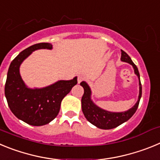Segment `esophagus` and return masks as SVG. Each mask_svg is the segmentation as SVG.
<instances>
[{"mask_svg":"<svg viewBox=\"0 0 160 160\" xmlns=\"http://www.w3.org/2000/svg\"><path fill=\"white\" fill-rule=\"evenodd\" d=\"M85 79V77L83 75H79L78 77V82L80 83L81 82H82L83 80Z\"/></svg>","mask_w":160,"mask_h":160,"instance_id":"34e87169","label":"esophagus"}]
</instances>
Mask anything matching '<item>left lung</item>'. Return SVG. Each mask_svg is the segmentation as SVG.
<instances>
[{
	"label": "left lung",
	"mask_w": 160,
	"mask_h": 160,
	"mask_svg": "<svg viewBox=\"0 0 160 160\" xmlns=\"http://www.w3.org/2000/svg\"><path fill=\"white\" fill-rule=\"evenodd\" d=\"M121 60L125 62H128L134 67L135 73L138 76L139 79V95H138V99L132 108H131L129 111H125V112L120 113H114L109 112V111H104L102 109L94 105L93 102L90 99V94L91 91L88 85L85 82H82L80 83L82 87L84 88V94L82 98V112L84 114L85 117L88 120L90 123L96 126L97 128L100 129L109 130L113 129L114 128H117L119 125H121L123 122H127L128 119L133 116L135 111H137V108L139 104L141 96H142V85L140 82V76L138 73V68L135 66V63L133 62L131 58L128 53L122 50V56H121Z\"/></svg>",
	"instance_id": "left-lung-1"
}]
</instances>
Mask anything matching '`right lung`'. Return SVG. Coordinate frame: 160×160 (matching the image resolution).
<instances>
[{"mask_svg":"<svg viewBox=\"0 0 160 160\" xmlns=\"http://www.w3.org/2000/svg\"><path fill=\"white\" fill-rule=\"evenodd\" d=\"M52 49L49 43H38L24 49L12 61L5 85V94L11 111L19 119L32 126H43L54 119L60 111L63 98L77 84V78L42 89L25 87L19 73L21 63L32 51Z\"/></svg>","mask_w":160,"mask_h":160,"instance_id":"add662e5","label":"right lung"}]
</instances>
